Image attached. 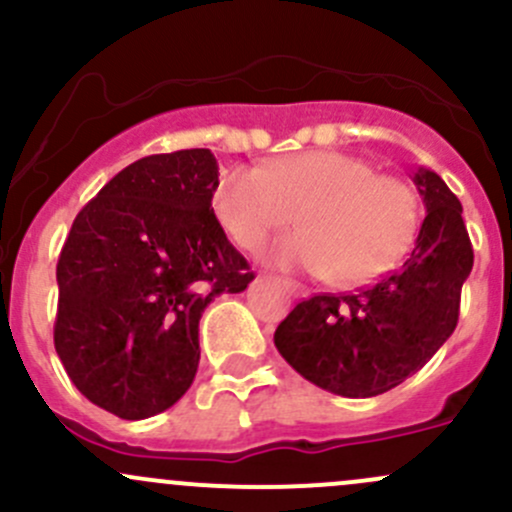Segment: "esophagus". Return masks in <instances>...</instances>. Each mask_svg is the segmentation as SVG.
<instances>
[{"label":"esophagus","mask_w":512,"mask_h":512,"mask_svg":"<svg viewBox=\"0 0 512 512\" xmlns=\"http://www.w3.org/2000/svg\"><path fill=\"white\" fill-rule=\"evenodd\" d=\"M280 285H283V288L288 290V293L293 295V298H305V295H307V290L302 288L300 283H295V280H288V278H285V280H280Z\"/></svg>","instance_id":"34e87169"}]
</instances>
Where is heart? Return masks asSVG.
Wrapping results in <instances>:
<instances>
[{
	"mask_svg": "<svg viewBox=\"0 0 512 512\" xmlns=\"http://www.w3.org/2000/svg\"><path fill=\"white\" fill-rule=\"evenodd\" d=\"M217 222L236 246L254 251L295 222L305 232L271 249L278 266L329 273L342 288L373 283L410 249L417 197L408 183L376 175L364 158L310 151L266 168L239 166L219 178L212 195Z\"/></svg>",
	"mask_w": 512,
	"mask_h": 512,
	"instance_id": "b5f03b06",
	"label": "heart"
}]
</instances>
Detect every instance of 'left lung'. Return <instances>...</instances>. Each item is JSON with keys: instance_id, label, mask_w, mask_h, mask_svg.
I'll return each mask as SVG.
<instances>
[{"instance_id": "left-lung-1", "label": "left lung", "mask_w": 512, "mask_h": 512, "mask_svg": "<svg viewBox=\"0 0 512 512\" xmlns=\"http://www.w3.org/2000/svg\"><path fill=\"white\" fill-rule=\"evenodd\" d=\"M425 222L398 271L349 295H312L278 324L285 361L329 393L373 398L420 371L452 337L461 285L474 266L461 202L434 170L420 168Z\"/></svg>"}]
</instances>
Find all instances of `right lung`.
I'll return each instance as SVG.
<instances>
[{"mask_svg": "<svg viewBox=\"0 0 512 512\" xmlns=\"http://www.w3.org/2000/svg\"><path fill=\"white\" fill-rule=\"evenodd\" d=\"M210 148L126 166L82 207L60 251L56 351L90 403L144 420L178 403L200 364V317L254 280L212 210Z\"/></svg>", "mask_w": 512, "mask_h": 512, "instance_id": "add662e5", "label": "right lung"}]
</instances>
